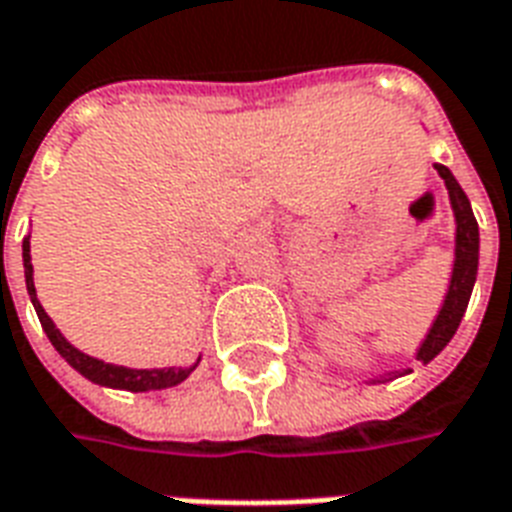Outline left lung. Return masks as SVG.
<instances>
[{"label":"left lung","mask_w":512,"mask_h":512,"mask_svg":"<svg viewBox=\"0 0 512 512\" xmlns=\"http://www.w3.org/2000/svg\"><path fill=\"white\" fill-rule=\"evenodd\" d=\"M435 168L446 181L451 208H454V216H457V261H454V275H451L443 310L438 312L430 334H427V339L417 352V358L425 360V363H430L451 342V336L457 334L462 315L467 310V301H470V293H473L475 272H478V221L470 211V200H467V194L462 192V186L457 184V178L451 176V170L446 165H435Z\"/></svg>","instance_id":"obj_1"}]
</instances>
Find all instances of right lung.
<instances>
[{
    "label": "right lung",
    "instance_id": "obj_1",
    "mask_svg": "<svg viewBox=\"0 0 512 512\" xmlns=\"http://www.w3.org/2000/svg\"><path fill=\"white\" fill-rule=\"evenodd\" d=\"M23 269H26V288H29V296L34 301V310L39 315V323L45 328L47 339L53 342V347L61 352V358H66L71 368H77L79 374L90 379L95 384H104V387H117V390H130V392H146V390H165V387H173V384L184 382L186 376L192 374V368H152V371H133V368L112 366V363H104V360H95L85 352L74 350L66 339L61 336V331L53 326V320L47 318V312L42 310V304L37 301V288H34V280H31V256H29V240H23Z\"/></svg>",
    "mask_w": 512,
    "mask_h": 512
}]
</instances>
